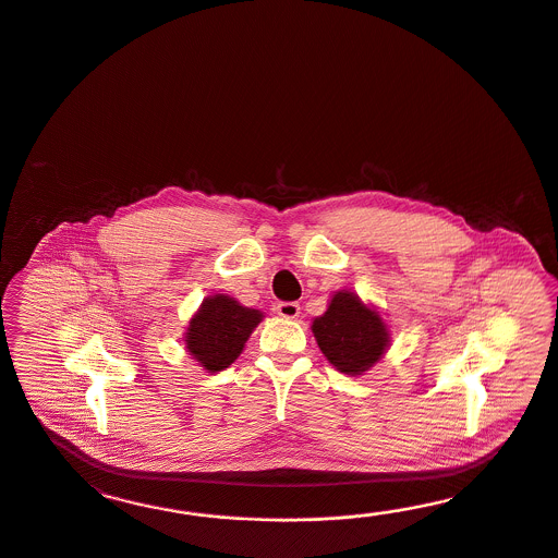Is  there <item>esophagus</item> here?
<instances>
[{
    "mask_svg": "<svg viewBox=\"0 0 558 558\" xmlns=\"http://www.w3.org/2000/svg\"><path fill=\"white\" fill-rule=\"evenodd\" d=\"M276 313L282 319H296L301 315V304L299 303H278L276 304Z\"/></svg>",
    "mask_w": 558,
    "mask_h": 558,
    "instance_id": "1",
    "label": "esophagus"
}]
</instances>
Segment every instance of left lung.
<instances>
[{
  "instance_id": "obj_1",
  "label": "left lung",
  "mask_w": 558,
  "mask_h": 558,
  "mask_svg": "<svg viewBox=\"0 0 558 558\" xmlns=\"http://www.w3.org/2000/svg\"><path fill=\"white\" fill-rule=\"evenodd\" d=\"M311 329L329 364L350 376L371 371L390 348L389 325L352 290H338Z\"/></svg>"
}]
</instances>
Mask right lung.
Instances as JSON below:
<instances>
[{
    "instance_id": "add662e5",
    "label": "right lung",
    "mask_w": 558,
    "mask_h": 558,
    "mask_svg": "<svg viewBox=\"0 0 558 558\" xmlns=\"http://www.w3.org/2000/svg\"><path fill=\"white\" fill-rule=\"evenodd\" d=\"M262 319V311L243 306L229 294L206 296L187 322L186 352L210 374L225 371L241 355Z\"/></svg>"
}]
</instances>
